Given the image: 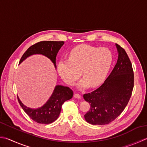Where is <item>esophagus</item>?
<instances>
[{"label":"esophagus","instance_id":"34e87169","mask_svg":"<svg viewBox=\"0 0 147 147\" xmlns=\"http://www.w3.org/2000/svg\"><path fill=\"white\" fill-rule=\"evenodd\" d=\"M74 97H75V98H77V99H80V98H81V96H80V95L78 94H74Z\"/></svg>","mask_w":147,"mask_h":147}]
</instances>
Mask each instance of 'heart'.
Masks as SVG:
<instances>
[{
    "instance_id": "1",
    "label": "heart",
    "mask_w": 147,
    "mask_h": 147,
    "mask_svg": "<svg viewBox=\"0 0 147 147\" xmlns=\"http://www.w3.org/2000/svg\"><path fill=\"white\" fill-rule=\"evenodd\" d=\"M113 55L107 48L90 45H80L69 51V59H61L57 64V71L69 85H73L81 75L80 88L89 85L96 87L104 82L111 67Z\"/></svg>"
}]
</instances>
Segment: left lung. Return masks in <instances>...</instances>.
<instances>
[{
	"mask_svg": "<svg viewBox=\"0 0 147 147\" xmlns=\"http://www.w3.org/2000/svg\"><path fill=\"white\" fill-rule=\"evenodd\" d=\"M119 57L117 64L104 83L96 90L83 94L90 104L84 115L92 125H106L113 122L124 110L134 87V72L124 49L116 44Z\"/></svg>",
	"mask_w": 147,
	"mask_h": 147,
	"instance_id": "8db88e82",
	"label": "left lung"
}]
</instances>
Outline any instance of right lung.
Instances as JSON below:
<instances>
[{
  "label": "right lung",
  "instance_id": "1",
  "mask_svg": "<svg viewBox=\"0 0 147 147\" xmlns=\"http://www.w3.org/2000/svg\"><path fill=\"white\" fill-rule=\"evenodd\" d=\"M64 44V41H40L32 45L23 55L20 64L27 57L33 54H42L50 59L55 65L56 57L59 50ZM73 92L69 87L57 85L48 99L42 107L32 109L25 106L18 97L20 105L31 119L39 123L48 124L59 117L62 106L66 100L72 98Z\"/></svg>",
  "mask_w": 147,
  "mask_h": 147
}]
</instances>
